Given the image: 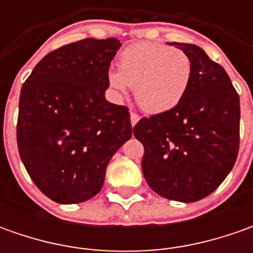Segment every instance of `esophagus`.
<instances>
[{"label":"esophagus","instance_id":"1","mask_svg":"<svg viewBox=\"0 0 253 253\" xmlns=\"http://www.w3.org/2000/svg\"><path fill=\"white\" fill-rule=\"evenodd\" d=\"M129 117H131V125H132V126H133V125H135L136 122L139 121V115H138L136 112L131 111V115H129Z\"/></svg>","mask_w":253,"mask_h":253}]
</instances>
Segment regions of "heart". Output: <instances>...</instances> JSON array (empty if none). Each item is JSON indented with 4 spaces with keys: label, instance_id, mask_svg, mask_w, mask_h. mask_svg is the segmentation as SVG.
I'll return each mask as SVG.
<instances>
[{
    "label": "heart",
    "instance_id": "b5f03b06",
    "mask_svg": "<svg viewBox=\"0 0 253 253\" xmlns=\"http://www.w3.org/2000/svg\"><path fill=\"white\" fill-rule=\"evenodd\" d=\"M191 60L180 49L168 44L142 42L125 47L118 59V72L108 74L118 94L133 88L142 110L161 114L174 108L187 91Z\"/></svg>",
    "mask_w": 253,
    "mask_h": 253
}]
</instances>
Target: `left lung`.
<instances>
[{
    "mask_svg": "<svg viewBox=\"0 0 253 253\" xmlns=\"http://www.w3.org/2000/svg\"><path fill=\"white\" fill-rule=\"evenodd\" d=\"M191 60L183 100L169 111L142 118L133 135L143 145L142 171L165 199L207 197L234 168L239 151V95L221 64L196 44L177 43Z\"/></svg>",
    "mask_w": 253,
    "mask_h": 253,
    "instance_id": "1",
    "label": "left lung"
}]
</instances>
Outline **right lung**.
Returning <instances> with one entry per match:
<instances>
[{
  "instance_id": "add662e5",
  "label": "right lung",
  "mask_w": 253,
  "mask_h": 253,
  "mask_svg": "<svg viewBox=\"0 0 253 253\" xmlns=\"http://www.w3.org/2000/svg\"><path fill=\"white\" fill-rule=\"evenodd\" d=\"M120 46L114 38L64 44L46 54L22 85L19 156L36 187L56 203L94 197L112 155L131 138L128 107L104 95Z\"/></svg>"
}]
</instances>
